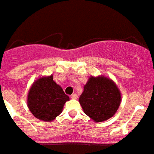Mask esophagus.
Segmentation results:
<instances>
[{
	"instance_id": "1",
	"label": "esophagus",
	"mask_w": 154,
	"mask_h": 154,
	"mask_svg": "<svg viewBox=\"0 0 154 154\" xmlns=\"http://www.w3.org/2000/svg\"><path fill=\"white\" fill-rule=\"evenodd\" d=\"M71 98L73 99V100H77V94H73L71 96Z\"/></svg>"
}]
</instances>
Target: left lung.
Here are the masks:
<instances>
[{
  "label": "left lung",
  "instance_id": "8db88e82",
  "mask_svg": "<svg viewBox=\"0 0 154 154\" xmlns=\"http://www.w3.org/2000/svg\"><path fill=\"white\" fill-rule=\"evenodd\" d=\"M84 112L95 122L107 120L116 114L121 93L115 82L104 76L91 77L79 98Z\"/></svg>",
  "mask_w": 154,
  "mask_h": 154
}]
</instances>
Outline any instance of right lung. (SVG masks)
I'll list each match as a JSON object with an SVG mask.
<instances>
[{"mask_svg":"<svg viewBox=\"0 0 154 154\" xmlns=\"http://www.w3.org/2000/svg\"><path fill=\"white\" fill-rule=\"evenodd\" d=\"M69 100L62 87L53 80V75L36 80L27 95V107L35 118L44 122L55 119Z\"/></svg>","mask_w":154,"mask_h":154,"instance_id":"add662e5","label":"right lung"}]
</instances>
